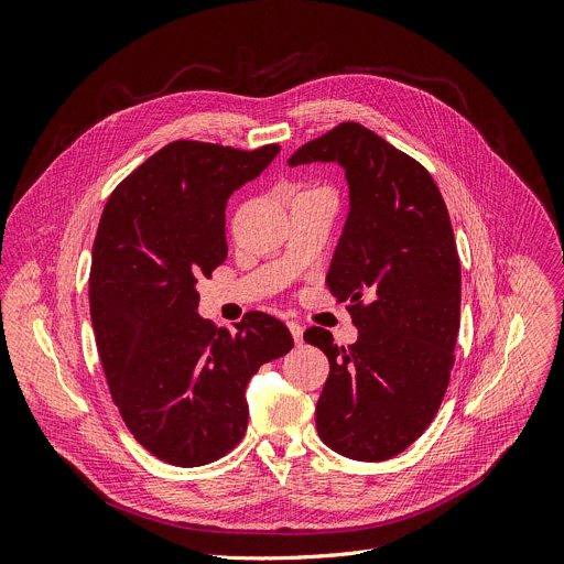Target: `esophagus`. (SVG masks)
<instances>
[{"instance_id": "1", "label": "esophagus", "mask_w": 564, "mask_h": 564, "mask_svg": "<svg viewBox=\"0 0 564 564\" xmlns=\"http://www.w3.org/2000/svg\"><path fill=\"white\" fill-rule=\"evenodd\" d=\"M289 330H291V335H293L295 345H300V343H302V333H304L302 324H300V322H295V319H291V322H289Z\"/></svg>"}]
</instances>
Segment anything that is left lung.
<instances>
[{"label":"left lung","mask_w":564,"mask_h":564,"mask_svg":"<svg viewBox=\"0 0 564 564\" xmlns=\"http://www.w3.org/2000/svg\"><path fill=\"white\" fill-rule=\"evenodd\" d=\"M308 162H337L349 182L326 286L358 326L349 347L319 326L304 333L330 365L315 424L333 452L382 463L426 431L456 362L463 282L452 219L431 173L362 124H337L289 160Z\"/></svg>","instance_id":"1"}]
</instances>
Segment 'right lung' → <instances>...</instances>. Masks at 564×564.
I'll use <instances>...</instances> for the list:
<instances>
[{
    "label": "right lung",
    "mask_w": 564,
    "mask_h": 564,
    "mask_svg": "<svg viewBox=\"0 0 564 564\" xmlns=\"http://www.w3.org/2000/svg\"><path fill=\"white\" fill-rule=\"evenodd\" d=\"M280 153L177 140L110 193L93 245L90 319L108 391L133 437L175 467H202L245 437L251 376L293 349L249 311L236 330L199 317L197 278L227 260L224 210Z\"/></svg>",
    "instance_id": "1"
}]
</instances>
